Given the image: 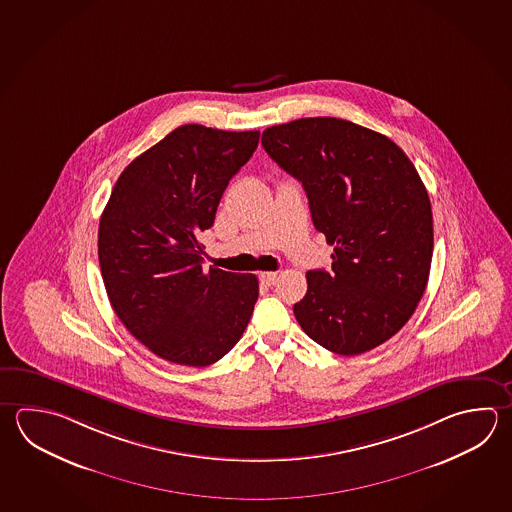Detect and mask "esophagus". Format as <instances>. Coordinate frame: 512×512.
<instances>
[{
    "label": "esophagus",
    "mask_w": 512,
    "mask_h": 512,
    "mask_svg": "<svg viewBox=\"0 0 512 512\" xmlns=\"http://www.w3.org/2000/svg\"><path fill=\"white\" fill-rule=\"evenodd\" d=\"M259 279H261L264 286H271V284H275V280H277V273H273V271H264V273L259 275Z\"/></svg>",
    "instance_id": "34e87169"
}]
</instances>
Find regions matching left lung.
Here are the masks:
<instances>
[{"label":"left lung","instance_id":"obj_1","mask_svg":"<svg viewBox=\"0 0 512 512\" xmlns=\"http://www.w3.org/2000/svg\"><path fill=\"white\" fill-rule=\"evenodd\" d=\"M262 146L299 179L331 270L306 273L293 306L322 348L353 357L398 333L424 295L433 213L420 175L386 135L337 117H304L262 132Z\"/></svg>","mask_w":512,"mask_h":512}]
</instances>
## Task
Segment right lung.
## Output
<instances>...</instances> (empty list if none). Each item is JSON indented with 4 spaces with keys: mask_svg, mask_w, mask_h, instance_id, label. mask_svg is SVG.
Returning <instances> with one entry per match:
<instances>
[{
    "mask_svg": "<svg viewBox=\"0 0 512 512\" xmlns=\"http://www.w3.org/2000/svg\"><path fill=\"white\" fill-rule=\"evenodd\" d=\"M259 132L183 125L119 175L97 255L125 328L157 357L206 367L239 342L259 297L255 275L203 270L201 233L259 145Z\"/></svg>",
    "mask_w": 512,
    "mask_h": 512,
    "instance_id": "obj_1",
    "label": "right lung"
}]
</instances>
